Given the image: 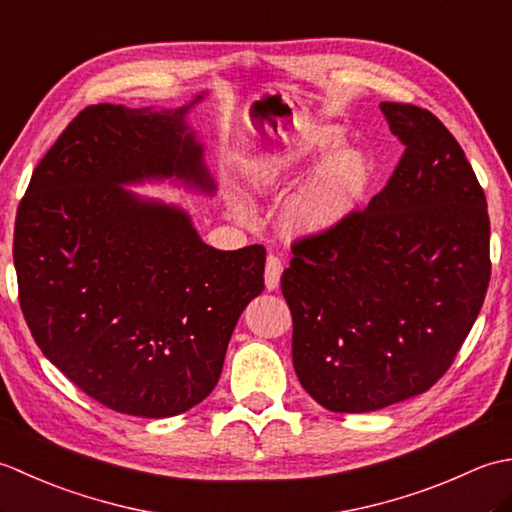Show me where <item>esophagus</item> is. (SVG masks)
<instances>
[{"label": "esophagus", "instance_id": "esophagus-1", "mask_svg": "<svg viewBox=\"0 0 512 512\" xmlns=\"http://www.w3.org/2000/svg\"><path fill=\"white\" fill-rule=\"evenodd\" d=\"M281 273H284V264H281V259L277 255H268V259H266V288L268 290L279 288Z\"/></svg>", "mask_w": 512, "mask_h": 512}]
</instances>
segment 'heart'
<instances>
[{"mask_svg":"<svg viewBox=\"0 0 512 512\" xmlns=\"http://www.w3.org/2000/svg\"><path fill=\"white\" fill-rule=\"evenodd\" d=\"M336 145H339V136L330 129H323V132L308 136L301 145L288 147L281 154H270L262 162L259 184L264 189H277L281 182L299 171V162L323 154L325 149ZM369 176H372L369 162L358 151H345L330 160L314 182L308 184V189L292 202L286 213L288 231L299 235L330 231L363 198Z\"/></svg>","mask_w":512,"mask_h":512,"instance_id":"obj_1","label":"heart"}]
</instances>
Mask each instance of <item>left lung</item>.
I'll list each match as a JSON object with an SVG mask.
<instances>
[{
    "label": "left lung",
    "instance_id": "8db88e82",
    "mask_svg": "<svg viewBox=\"0 0 512 512\" xmlns=\"http://www.w3.org/2000/svg\"><path fill=\"white\" fill-rule=\"evenodd\" d=\"M380 110L405 145L394 173L365 209L295 239L281 275L299 383L341 413L436 385L491 281L486 195L458 140L418 105Z\"/></svg>",
    "mask_w": 512,
    "mask_h": 512
}]
</instances>
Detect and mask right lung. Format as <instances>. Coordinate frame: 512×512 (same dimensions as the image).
<instances>
[{
  "label": "right lung",
  "mask_w": 512,
  "mask_h": 512,
  "mask_svg": "<svg viewBox=\"0 0 512 512\" xmlns=\"http://www.w3.org/2000/svg\"><path fill=\"white\" fill-rule=\"evenodd\" d=\"M191 105L85 107L32 171L15 220L32 339L90 398L140 418L211 394L239 314L264 290L262 244L215 250L187 213L121 187L178 176L213 191L184 125Z\"/></svg>",
  "instance_id": "obj_1"
}]
</instances>
